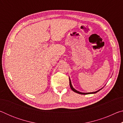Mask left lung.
<instances>
[{"mask_svg": "<svg viewBox=\"0 0 123 123\" xmlns=\"http://www.w3.org/2000/svg\"><path fill=\"white\" fill-rule=\"evenodd\" d=\"M69 85H70V88H71V89H72V90L73 91H74V92H75V93H79V94H94V93H97L98 92H99L100 90V89H99V90H98V91H96V92H91V93H82V92H79V91H76V89H75L73 87V86H72V84H71V81H70V78H69Z\"/></svg>", "mask_w": 123, "mask_h": 123, "instance_id": "8db88e82", "label": "left lung"}]
</instances>
